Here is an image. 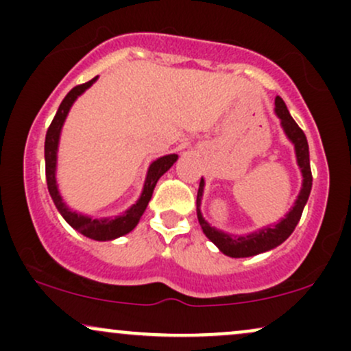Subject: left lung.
<instances>
[{
    "instance_id": "obj_1",
    "label": "left lung",
    "mask_w": 351,
    "mask_h": 351,
    "mask_svg": "<svg viewBox=\"0 0 351 351\" xmlns=\"http://www.w3.org/2000/svg\"><path fill=\"white\" fill-rule=\"evenodd\" d=\"M276 115L279 117L285 135H287V138L291 140L293 148H295L297 165H299L302 178H304L302 180V188L295 203H293L291 211L285 215V217H282L279 223L274 224V226H265L263 229H259V231L249 232V234L244 236H234L229 234V232L221 231V229H216L204 219L203 215H201L199 208L204 191V180L201 178L198 198H196V213H198L199 226L203 229V232L206 234L208 239L211 241L221 252L226 254L229 257L257 256V254L267 252L271 251V249L277 247V245H280L292 234L293 229L299 224L302 211H304L310 196V189H312V171H310L307 136H305L302 128L295 123V120L292 119L291 114H289L287 107H285L284 100L280 97H276Z\"/></svg>"
}]
</instances>
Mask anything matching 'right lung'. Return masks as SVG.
Segmentation results:
<instances>
[{
    "label": "right lung",
    "mask_w": 351,
    "mask_h": 351,
    "mask_svg": "<svg viewBox=\"0 0 351 351\" xmlns=\"http://www.w3.org/2000/svg\"><path fill=\"white\" fill-rule=\"evenodd\" d=\"M99 79L94 77L88 80L86 84H80L75 86L69 94L64 97L62 102L56 112V117L52 119V123L47 128L46 134V142H44V158H46V180H47V189H49V195L52 201H54L56 208L60 213V216L67 221L71 228H74L75 231H79L80 234L86 237H90L94 241H112L117 237L128 234L130 231H134L136 224H138L140 217L147 209L148 203H150L153 189H155L156 183L162 176L173 167V163L178 160V155L171 153V155H165L156 158L150 167H148L147 178H145L143 189L140 198L135 201V204H132L130 208L125 209L122 215L112 216V217H92L82 213L74 211L64 203L62 196L59 193L58 180H56V171H58V150H59V138L60 132H62V125L66 122L67 114H69L72 104L77 100L79 95H82L95 80Z\"/></svg>",
    "instance_id": "obj_1"
}]
</instances>
